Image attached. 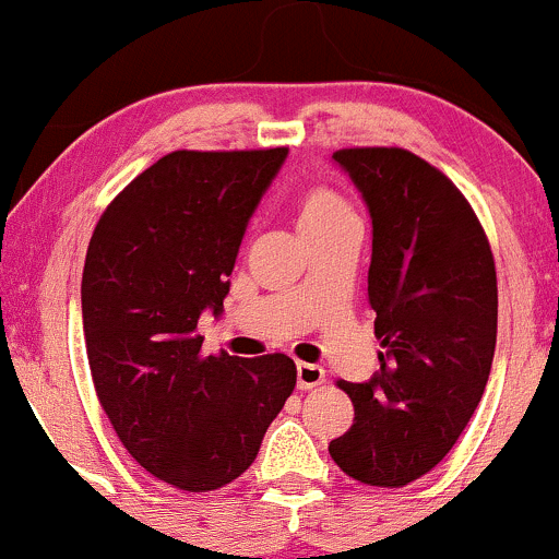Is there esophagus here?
<instances>
[{
    "instance_id": "34e87169",
    "label": "esophagus",
    "mask_w": 559,
    "mask_h": 559,
    "mask_svg": "<svg viewBox=\"0 0 559 559\" xmlns=\"http://www.w3.org/2000/svg\"><path fill=\"white\" fill-rule=\"evenodd\" d=\"M296 373H298V389H304V392H309V389H317L322 381H325V370H322L320 365L298 362Z\"/></svg>"
}]
</instances>
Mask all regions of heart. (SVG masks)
I'll list each match as a JSON object with an SVG mask.
<instances>
[{
  "label": "heart",
  "instance_id": "b5f03b06",
  "mask_svg": "<svg viewBox=\"0 0 559 559\" xmlns=\"http://www.w3.org/2000/svg\"><path fill=\"white\" fill-rule=\"evenodd\" d=\"M293 215H296L298 229L309 242L335 229L357 224L354 207L325 183H311L298 191L296 200H293Z\"/></svg>",
  "mask_w": 559,
  "mask_h": 559
}]
</instances>
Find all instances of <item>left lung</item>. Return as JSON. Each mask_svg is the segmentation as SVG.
<instances>
[{"label":"left lung","instance_id":"1","mask_svg":"<svg viewBox=\"0 0 559 559\" xmlns=\"http://www.w3.org/2000/svg\"><path fill=\"white\" fill-rule=\"evenodd\" d=\"M373 221L368 304L381 370L335 381L354 424L330 459L376 488L431 472L483 400L496 352L498 287L488 234L442 170L400 146L338 148Z\"/></svg>","mask_w":559,"mask_h":559}]
</instances>
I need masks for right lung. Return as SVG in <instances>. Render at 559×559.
Returning a JSON list of instances; mask_svg holds the SVG:
<instances>
[{
  "label": "right lung",
  "mask_w": 559,
  "mask_h": 559,
  "mask_svg": "<svg viewBox=\"0 0 559 559\" xmlns=\"http://www.w3.org/2000/svg\"><path fill=\"white\" fill-rule=\"evenodd\" d=\"M287 146L170 152L104 210L82 272L87 362L119 442L162 483L207 493L255 461L296 389L287 354H202L239 242Z\"/></svg>",
  "instance_id": "right-lung-1"
}]
</instances>
